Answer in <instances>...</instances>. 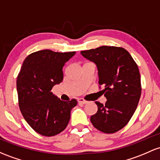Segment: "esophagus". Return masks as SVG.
<instances>
[{
  "label": "esophagus",
  "instance_id": "34e87169",
  "mask_svg": "<svg viewBox=\"0 0 160 160\" xmlns=\"http://www.w3.org/2000/svg\"><path fill=\"white\" fill-rule=\"evenodd\" d=\"M78 102L80 103V104H87V101H86V100H84L83 99H82V98H80V99H78Z\"/></svg>",
  "mask_w": 160,
  "mask_h": 160
}]
</instances>
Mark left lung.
Segmentation results:
<instances>
[{
	"label": "left lung",
	"mask_w": 160,
	"mask_h": 160,
	"mask_svg": "<svg viewBox=\"0 0 160 160\" xmlns=\"http://www.w3.org/2000/svg\"><path fill=\"white\" fill-rule=\"evenodd\" d=\"M80 54L96 65L99 84L105 89L106 105L96 102L98 111L90 118L99 131L112 134L128 123L141 95L138 67L127 50L120 47L101 46Z\"/></svg>",
	"instance_id": "8db88e82"
}]
</instances>
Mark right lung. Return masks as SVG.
<instances>
[{
  "label": "right lung",
  "instance_id": "obj_1",
  "mask_svg": "<svg viewBox=\"0 0 160 160\" xmlns=\"http://www.w3.org/2000/svg\"><path fill=\"white\" fill-rule=\"evenodd\" d=\"M76 52L38 51L24 60L17 77L20 109L26 122L38 134L52 137L64 131L76 99L64 102L52 89L62 82L63 67Z\"/></svg>",
  "mask_w": 160,
  "mask_h": 160
}]
</instances>
